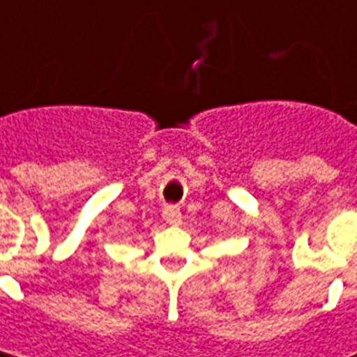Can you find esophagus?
Here are the masks:
<instances>
[{
    "label": "esophagus",
    "instance_id": "1",
    "mask_svg": "<svg viewBox=\"0 0 357 357\" xmlns=\"http://www.w3.org/2000/svg\"><path fill=\"white\" fill-rule=\"evenodd\" d=\"M163 220L167 222V224H179V222H181V212H179V208H176V206H167V208L163 210Z\"/></svg>",
    "mask_w": 357,
    "mask_h": 357
}]
</instances>
